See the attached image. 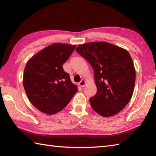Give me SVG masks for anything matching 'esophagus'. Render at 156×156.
<instances>
[{
  "instance_id": "34e87169",
  "label": "esophagus",
  "mask_w": 156,
  "mask_h": 156,
  "mask_svg": "<svg viewBox=\"0 0 156 156\" xmlns=\"http://www.w3.org/2000/svg\"><path fill=\"white\" fill-rule=\"evenodd\" d=\"M86 84V82L84 80H82L80 82H79V85H80V87H84Z\"/></svg>"
}]
</instances>
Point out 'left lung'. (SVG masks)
Segmentation results:
<instances>
[{
  "label": "left lung",
  "instance_id": "obj_1",
  "mask_svg": "<svg viewBox=\"0 0 156 156\" xmlns=\"http://www.w3.org/2000/svg\"><path fill=\"white\" fill-rule=\"evenodd\" d=\"M76 51L94 70L97 92L89 100L92 108L102 117L117 114L130 101L134 90L135 70L129 52L102 41L80 45Z\"/></svg>",
  "mask_w": 156,
  "mask_h": 156
}]
</instances>
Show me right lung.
Segmentation results:
<instances>
[{
  "label": "right lung",
  "mask_w": 156,
  "mask_h": 156,
  "mask_svg": "<svg viewBox=\"0 0 156 156\" xmlns=\"http://www.w3.org/2000/svg\"><path fill=\"white\" fill-rule=\"evenodd\" d=\"M76 45L54 44L27 62L23 74V87L29 100L45 114L57 113L66 107L78 88L63 69Z\"/></svg>",
  "instance_id": "add662e5"
}]
</instances>
